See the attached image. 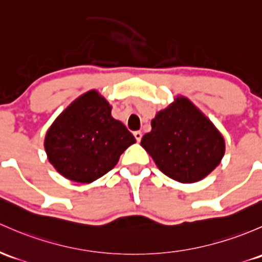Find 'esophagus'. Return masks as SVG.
<instances>
[{
	"mask_svg": "<svg viewBox=\"0 0 262 262\" xmlns=\"http://www.w3.org/2000/svg\"><path fill=\"white\" fill-rule=\"evenodd\" d=\"M134 137H136L137 142H140V139H142V132H134Z\"/></svg>",
	"mask_w": 262,
	"mask_h": 262,
	"instance_id": "esophagus-1",
	"label": "esophagus"
}]
</instances>
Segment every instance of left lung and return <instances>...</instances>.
<instances>
[{
  "label": "left lung",
  "instance_id": "8db88e82",
  "mask_svg": "<svg viewBox=\"0 0 262 262\" xmlns=\"http://www.w3.org/2000/svg\"><path fill=\"white\" fill-rule=\"evenodd\" d=\"M162 173L181 183L207 177L225 154V138L214 124L186 96L152 119V130L140 142Z\"/></svg>",
  "mask_w": 262,
  "mask_h": 262
}]
</instances>
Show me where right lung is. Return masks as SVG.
<instances>
[{"label":"right lung","mask_w":262,"mask_h":262,"mask_svg":"<svg viewBox=\"0 0 262 262\" xmlns=\"http://www.w3.org/2000/svg\"><path fill=\"white\" fill-rule=\"evenodd\" d=\"M136 143L112 105L96 90L76 98L48 129L45 152L55 169L68 180L92 183L117 166L119 157Z\"/></svg>","instance_id":"add662e5"}]
</instances>
